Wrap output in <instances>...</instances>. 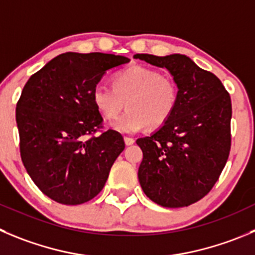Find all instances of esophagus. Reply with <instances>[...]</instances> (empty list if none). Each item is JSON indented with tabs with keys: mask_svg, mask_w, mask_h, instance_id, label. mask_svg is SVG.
<instances>
[{
	"mask_svg": "<svg viewBox=\"0 0 255 255\" xmlns=\"http://www.w3.org/2000/svg\"><path fill=\"white\" fill-rule=\"evenodd\" d=\"M124 141H125L126 145H132L135 142V140L132 139V137H129V136H125L124 137Z\"/></svg>",
	"mask_w": 255,
	"mask_h": 255,
	"instance_id": "34e87169",
	"label": "esophagus"
}]
</instances>
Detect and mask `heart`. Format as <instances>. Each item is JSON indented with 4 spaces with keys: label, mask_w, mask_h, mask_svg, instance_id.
<instances>
[{
    "label": "heart",
    "mask_w": 255,
    "mask_h": 255,
    "mask_svg": "<svg viewBox=\"0 0 255 255\" xmlns=\"http://www.w3.org/2000/svg\"><path fill=\"white\" fill-rule=\"evenodd\" d=\"M178 100L173 79L139 65L116 72L113 86L99 84L93 91L94 105L105 119H115L126 105L128 111L109 125L121 134H135L145 126L160 128L173 115Z\"/></svg>",
    "instance_id": "heart-1"
}]
</instances>
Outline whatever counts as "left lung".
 <instances>
[{
	"label": "left lung",
	"instance_id": "left-lung-1",
	"mask_svg": "<svg viewBox=\"0 0 255 255\" xmlns=\"http://www.w3.org/2000/svg\"><path fill=\"white\" fill-rule=\"evenodd\" d=\"M134 59L166 69L179 89L173 115L151 135L140 137L137 176L147 198L165 208H183L204 198L227 164L232 101L222 81L180 53Z\"/></svg>",
	"mask_w": 255,
	"mask_h": 255
}]
</instances>
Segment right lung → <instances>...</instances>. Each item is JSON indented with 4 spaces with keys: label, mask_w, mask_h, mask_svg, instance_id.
Returning <instances> with one entry per match:
<instances>
[{
    "label": "right lung",
    "mask_w": 255,
    "mask_h": 255,
    "mask_svg": "<svg viewBox=\"0 0 255 255\" xmlns=\"http://www.w3.org/2000/svg\"><path fill=\"white\" fill-rule=\"evenodd\" d=\"M130 60L113 53H61L28 79L16 106L23 165L48 198L77 205L105 185L123 136L108 130L96 136L103 116L94 87L106 71Z\"/></svg>",
    "instance_id": "add662e5"
}]
</instances>
